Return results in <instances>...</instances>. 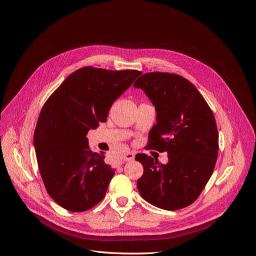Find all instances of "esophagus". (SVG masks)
<instances>
[{
	"mask_svg": "<svg viewBox=\"0 0 256 256\" xmlns=\"http://www.w3.org/2000/svg\"><path fill=\"white\" fill-rule=\"evenodd\" d=\"M122 158H124V160H126V162H128V160H132L134 158H135V154L128 152L124 154Z\"/></svg>",
	"mask_w": 256,
	"mask_h": 256,
	"instance_id": "1",
	"label": "esophagus"
}]
</instances>
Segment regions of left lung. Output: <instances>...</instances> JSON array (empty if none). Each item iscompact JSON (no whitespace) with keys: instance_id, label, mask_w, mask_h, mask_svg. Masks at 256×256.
I'll list each match as a JSON object with an SVG mask.
<instances>
[{"instance_id":"left-lung-1","label":"left lung","mask_w":256,"mask_h":256,"mask_svg":"<svg viewBox=\"0 0 256 256\" xmlns=\"http://www.w3.org/2000/svg\"><path fill=\"white\" fill-rule=\"evenodd\" d=\"M134 86L146 93L156 111L146 148L167 152L169 158L164 165L145 154L136 156L144 169L139 193L156 208H184L199 197L216 165V119L197 88L180 74L147 72Z\"/></svg>"}]
</instances>
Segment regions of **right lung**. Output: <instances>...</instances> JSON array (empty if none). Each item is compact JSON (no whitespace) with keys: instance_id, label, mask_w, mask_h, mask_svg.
<instances>
[{"instance_id":"1","label":"right lung","mask_w":256,"mask_h":256,"mask_svg":"<svg viewBox=\"0 0 256 256\" xmlns=\"http://www.w3.org/2000/svg\"><path fill=\"white\" fill-rule=\"evenodd\" d=\"M141 74L86 66L44 102L34 132L37 164L46 192L63 208L85 212L104 199L115 170L90 150L87 132L106 122L112 104Z\"/></svg>"}]
</instances>
